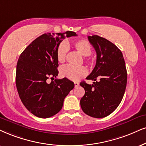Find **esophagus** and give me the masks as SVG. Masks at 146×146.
Masks as SVG:
<instances>
[{
  "instance_id": "1",
  "label": "esophagus",
  "mask_w": 146,
  "mask_h": 146,
  "mask_svg": "<svg viewBox=\"0 0 146 146\" xmlns=\"http://www.w3.org/2000/svg\"><path fill=\"white\" fill-rule=\"evenodd\" d=\"M74 84H75V87H77V86H79V84L78 82H75L74 83Z\"/></svg>"
}]
</instances>
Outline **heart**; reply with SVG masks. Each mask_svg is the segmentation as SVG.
<instances>
[{
    "label": "heart",
    "mask_w": 146,
    "mask_h": 146,
    "mask_svg": "<svg viewBox=\"0 0 146 146\" xmlns=\"http://www.w3.org/2000/svg\"><path fill=\"white\" fill-rule=\"evenodd\" d=\"M73 46L79 54L84 56L87 61L92 62V59L89 55L92 53V47L89 42L85 40H76L73 42ZM69 50V44L66 42H62L58 44L56 49V58L59 62H64L67 58ZM88 71L86 67H74L70 65H65L60 68V74L62 77H66L71 81H78L87 74Z\"/></svg>",
    "instance_id": "obj_1"
}]
</instances>
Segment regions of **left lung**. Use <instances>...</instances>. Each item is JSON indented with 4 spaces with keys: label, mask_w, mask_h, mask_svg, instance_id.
I'll return each instance as SVG.
<instances>
[{
    "label": "left lung",
    "mask_w": 146,
    "mask_h": 146,
    "mask_svg": "<svg viewBox=\"0 0 146 146\" xmlns=\"http://www.w3.org/2000/svg\"><path fill=\"white\" fill-rule=\"evenodd\" d=\"M88 38L97 58L94 69L86 79L94 82L92 85L80 83L85 90L80 104L88 115L104 118L114 111L122 100L127 86V69L122 52L117 46L97 35Z\"/></svg>",
    "instance_id": "obj_1"
}]
</instances>
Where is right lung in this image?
Here are the masks:
<instances>
[{
	"instance_id": "1",
	"label": "right lung",
	"mask_w": 146,
	"mask_h": 146,
	"mask_svg": "<svg viewBox=\"0 0 146 146\" xmlns=\"http://www.w3.org/2000/svg\"><path fill=\"white\" fill-rule=\"evenodd\" d=\"M75 32L47 33L34 40L23 51L17 61L16 86L25 108L40 118H49L61 110L64 100L74 88V83L64 77L54 79L58 74L56 49L65 37L76 36Z\"/></svg>"
}]
</instances>
